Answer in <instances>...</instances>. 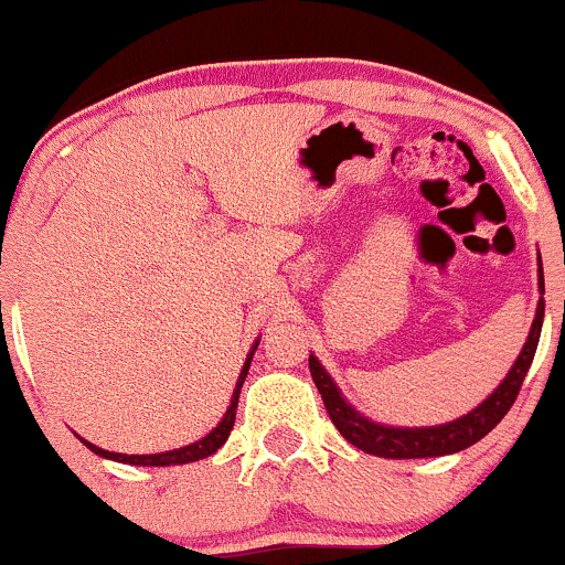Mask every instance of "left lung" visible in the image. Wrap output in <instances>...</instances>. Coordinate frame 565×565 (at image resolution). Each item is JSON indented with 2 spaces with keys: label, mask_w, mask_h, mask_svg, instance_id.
<instances>
[{
  "label": "left lung",
  "mask_w": 565,
  "mask_h": 565,
  "mask_svg": "<svg viewBox=\"0 0 565 565\" xmlns=\"http://www.w3.org/2000/svg\"><path fill=\"white\" fill-rule=\"evenodd\" d=\"M539 285L544 290V275H542V260H539ZM542 320H544V299H539L536 318H533L531 333H527V342L523 344V353H520L514 366L509 369L507 380L501 382L493 391V396L484 398L477 409H471L469 415H463L460 420L447 423V426H434V428H387L377 426V423L366 420L358 412L339 396L333 380L326 374V369L320 366L318 358L309 355V372H312L315 385H318L320 396H323L326 412H329L331 423L337 426L339 434L355 445L358 450L380 455V458H436V455H450L458 450H466L475 441L488 436L503 415L509 412V406L518 398L523 380L531 369L533 355H536L539 333H542Z\"/></svg>",
  "instance_id": "left-lung-1"
}]
</instances>
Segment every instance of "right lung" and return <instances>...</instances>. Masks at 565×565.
Instances as JSON below:
<instances>
[{
    "instance_id": "1",
    "label": "right lung",
    "mask_w": 565,
    "mask_h": 565,
    "mask_svg": "<svg viewBox=\"0 0 565 565\" xmlns=\"http://www.w3.org/2000/svg\"><path fill=\"white\" fill-rule=\"evenodd\" d=\"M256 348H258V342H256ZM256 348H253V353H256ZM253 353L247 355L245 366H242L239 380H236V391H234V396H232V406H228V412H226V415H223V420L217 423V428H212L210 434L204 436V439L193 441V445H188V447H180V450H169V452H159V455L107 452V450H99V447H96V445H90V441H86V439H83V445H86L90 452L102 455V458H110V460H118V463H131V466H180V463H191V460L207 458V455L221 450V445L228 439V434H232L234 420H236V404H239L242 382H245V377H247V369H250Z\"/></svg>"
}]
</instances>
